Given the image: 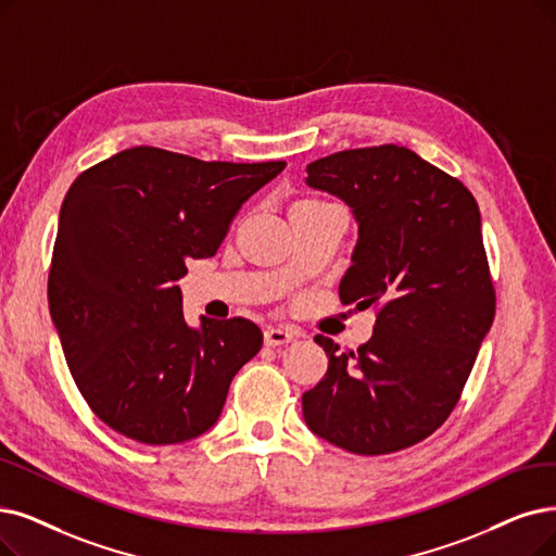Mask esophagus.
I'll return each mask as SVG.
<instances>
[{"label": "esophagus", "mask_w": 556, "mask_h": 556, "mask_svg": "<svg viewBox=\"0 0 556 556\" xmlns=\"http://www.w3.org/2000/svg\"><path fill=\"white\" fill-rule=\"evenodd\" d=\"M294 338H296V332L292 328H287V326H271V328L264 330L266 346L290 344V342H294Z\"/></svg>", "instance_id": "esophagus-1"}]
</instances>
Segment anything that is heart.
<instances>
[{"label":"heart","mask_w":556,"mask_h":556,"mask_svg":"<svg viewBox=\"0 0 556 556\" xmlns=\"http://www.w3.org/2000/svg\"><path fill=\"white\" fill-rule=\"evenodd\" d=\"M309 203H319V201H299L296 205H309Z\"/></svg>","instance_id":"obj_1"}]
</instances>
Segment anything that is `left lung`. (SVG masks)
<instances>
[{
	"instance_id": "8db88e82",
	"label": "left lung",
	"mask_w": 556,
	"mask_h": 556,
	"mask_svg": "<svg viewBox=\"0 0 556 556\" xmlns=\"http://www.w3.org/2000/svg\"><path fill=\"white\" fill-rule=\"evenodd\" d=\"M305 182L358 220L344 305L374 307L369 342L340 353L303 394L309 431L358 456L408 450L445 425L495 317V287L475 195L404 146L328 154Z\"/></svg>"
}]
</instances>
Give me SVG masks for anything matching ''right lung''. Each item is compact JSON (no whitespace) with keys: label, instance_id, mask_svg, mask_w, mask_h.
<instances>
[{"label":"right lung","instance_id":"obj_1","mask_svg":"<svg viewBox=\"0 0 556 556\" xmlns=\"http://www.w3.org/2000/svg\"><path fill=\"white\" fill-rule=\"evenodd\" d=\"M285 166L137 146L71 185L48 301L65 363L106 427L143 445H175L216 425L262 330L241 317L189 328L175 282L189 257L218 251L239 207Z\"/></svg>","mask_w":556,"mask_h":556}]
</instances>
